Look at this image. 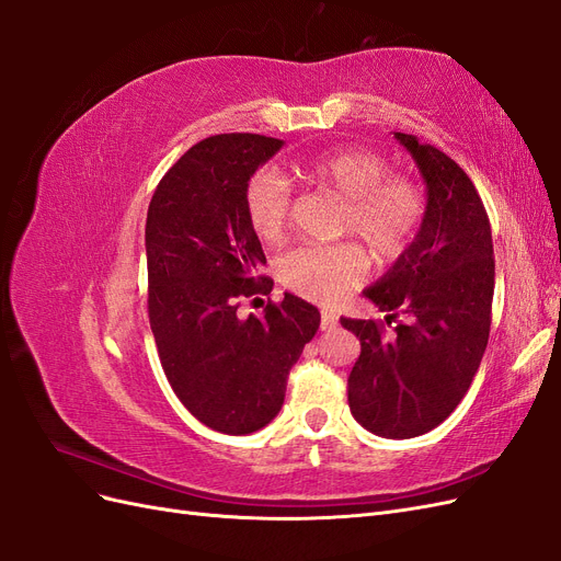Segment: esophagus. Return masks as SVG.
<instances>
[{"label":"esophagus","instance_id":"esophagus-1","mask_svg":"<svg viewBox=\"0 0 561 561\" xmlns=\"http://www.w3.org/2000/svg\"><path fill=\"white\" fill-rule=\"evenodd\" d=\"M339 325V318L334 311H320V330L322 332H330Z\"/></svg>","mask_w":561,"mask_h":561}]
</instances>
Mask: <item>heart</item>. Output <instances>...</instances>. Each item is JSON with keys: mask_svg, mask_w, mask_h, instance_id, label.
Instances as JSON below:
<instances>
[{"mask_svg": "<svg viewBox=\"0 0 561 561\" xmlns=\"http://www.w3.org/2000/svg\"><path fill=\"white\" fill-rule=\"evenodd\" d=\"M311 184L344 201L342 231L355 233L377 260H396L423 219V194L404 175H388L381 154L363 147L336 149L301 165ZM248 222L264 241H278L290 219V186L274 168L254 173L243 194ZM278 278L313 301H334L367 276V257L353 243L299 245L278 260Z\"/></svg>", "mask_w": 561, "mask_h": 561, "instance_id": "b5f03b06", "label": "heart"}]
</instances>
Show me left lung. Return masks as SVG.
<instances>
[{
    "label": "left lung",
    "instance_id": "obj_1",
    "mask_svg": "<svg viewBox=\"0 0 561 561\" xmlns=\"http://www.w3.org/2000/svg\"><path fill=\"white\" fill-rule=\"evenodd\" d=\"M426 182L414 241L363 293L386 322L342 318L360 339L348 375V407L369 433L407 439L439 426L463 400L489 342L494 245L482 198L463 168L416 135L393 133Z\"/></svg>",
    "mask_w": 561,
    "mask_h": 561
}]
</instances>
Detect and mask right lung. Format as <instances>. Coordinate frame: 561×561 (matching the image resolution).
<instances>
[{
    "mask_svg": "<svg viewBox=\"0 0 561 561\" xmlns=\"http://www.w3.org/2000/svg\"><path fill=\"white\" fill-rule=\"evenodd\" d=\"M280 147L254 133L201 140L163 175L147 210V307L161 367L186 410L227 435L274 421L320 325L313 304L290 293L260 318L236 313L241 299L274 287L243 194Z\"/></svg>",
    "mask_w": 561,
    "mask_h": 561,
    "instance_id": "1",
    "label": "right lung"
}]
</instances>
